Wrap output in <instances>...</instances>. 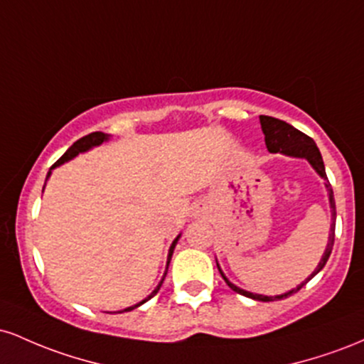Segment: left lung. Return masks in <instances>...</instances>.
<instances>
[{
	"instance_id": "left-lung-1",
	"label": "left lung",
	"mask_w": 364,
	"mask_h": 364,
	"mask_svg": "<svg viewBox=\"0 0 364 364\" xmlns=\"http://www.w3.org/2000/svg\"><path fill=\"white\" fill-rule=\"evenodd\" d=\"M260 124H262L263 135H265V145H267V149H269V152H272V154L279 152V154H282V156L294 157V159H306V161L310 162L311 168L316 171V174H318V176H321V178H325L323 159H321L320 150H318V147H316V144L313 141V139H310L308 135H304V133L299 132V129H296L294 127H291V124H287L286 121L272 118V116H260ZM325 188H327V193H328L332 224H330L328 243H327V246H325V252H323V255H321V258H320L318 265H316V269L313 270V272L308 275V277L304 279L301 284H298V286L292 287V289L282 292V294L265 296V294H257V292H250V291L241 289V287H237L236 284H232L228 277H225L223 269H220L219 262L215 260L217 262V269H219L220 275H223L225 284H228V286L231 287L232 291L237 292V294L246 296V298H252V299H255V301H263V303L277 301V299L287 298V296L298 292L304 286V284H306L308 281H311V279L315 277V275L318 274L321 269H323L325 263H327V260H328L330 253H332L333 232H336V200H333L332 186H330L328 183H325Z\"/></svg>"
}]
</instances>
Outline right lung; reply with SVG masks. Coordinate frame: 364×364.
I'll return each instance as SVG.
<instances>
[{"mask_svg":"<svg viewBox=\"0 0 364 364\" xmlns=\"http://www.w3.org/2000/svg\"><path fill=\"white\" fill-rule=\"evenodd\" d=\"M109 139H111V135H107V133H102V132H94V133H90V135H87V136H83V139L77 140V141H75V144L72 145V147H70L68 150H66L65 154H63L60 161H58L56 164H54L53 168L49 169L48 176H46V181H48L49 176H51V173H53V169H54V168H60L61 164H65V162L72 161V159H75V157L78 156V154H83V152H87V150H90V149H94V147H99V145H102L104 141H107V140H109ZM44 186H46V183H44ZM179 237H181V235H178L176 237H174V241H173V243H171V246H169L168 262H166V270H164V275H162L161 282L157 284V287H156V289H154L152 292H150V294L147 296V298H145V299H141L140 303L133 304V306H128V308H124V310H121V311H114V313H123V311H132V310H135V308L141 306V304H144V303H147L150 298H154V296L157 294L159 289H161L162 282H164V279H166V274H168L169 263H171V257H173V253H174V248H176V245H178Z\"/></svg>","mask_w":364,"mask_h":364,"instance_id":"right-lung-1","label":"right lung"}]
</instances>
